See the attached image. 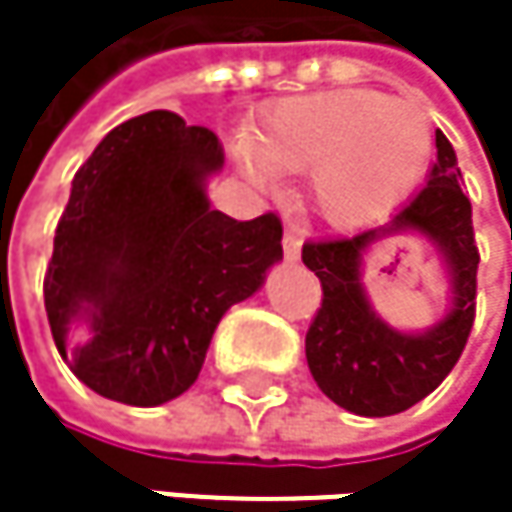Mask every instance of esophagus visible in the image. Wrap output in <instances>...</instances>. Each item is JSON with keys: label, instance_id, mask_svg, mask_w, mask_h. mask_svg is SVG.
Listing matches in <instances>:
<instances>
[{"label": "esophagus", "instance_id": "esophagus-1", "mask_svg": "<svg viewBox=\"0 0 512 512\" xmlns=\"http://www.w3.org/2000/svg\"><path fill=\"white\" fill-rule=\"evenodd\" d=\"M281 246H284V257H287V260H296V257H299V249H302V231H299L296 225H287Z\"/></svg>", "mask_w": 512, "mask_h": 512}]
</instances>
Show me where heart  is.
Here are the masks:
<instances>
[{"label": "heart", "mask_w": 512, "mask_h": 512, "mask_svg": "<svg viewBox=\"0 0 512 512\" xmlns=\"http://www.w3.org/2000/svg\"><path fill=\"white\" fill-rule=\"evenodd\" d=\"M430 151L433 136L421 109L361 88L284 100L260 118L255 139L231 142L240 171L255 186H272L278 171H314L317 204L341 225L403 201Z\"/></svg>", "instance_id": "obj_1"}]
</instances>
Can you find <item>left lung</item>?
<instances>
[{
    "label": "left lung",
    "instance_id": "8db88e82",
    "mask_svg": "<svg viewBox=\"0 0 512 512\" xmlns=\"http://www.w3.org/2000/svg\"><path fill=\"white\" fill-rule=\"evenodd\" d=\"M418 233L443 255L452 278V308L427 333L391 330L366 302L360 287V257L382 236ZM305 266L323 284V305L305 335V358L320 391L347 412L385 418L406 412L460 361L474 326L477 246L471 201L462 192L454 145L436 130V162L427 186L382 228L341 240H311L302 246Z\"/></svg>",
    "mask_w": 512,
    "mask_h": 512
}]
</instances>
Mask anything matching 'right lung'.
Segmentation results:
<instances>
[{
    "mask_svg": "<svg viewBox=\"0 0 512 512\" xmlns=\"http://www.w3.org/2000/svg\"><path fill=\"white\" fill-rule=\"evenodd\" d=\"M225 165L213 130L156 109L115 127L73 177L44 305L52 341L100 397L159 406L201 373L225 311L281 260V219L237 222L207 201ZM73 322L89 341L70 348Z\"/></svg>",
    "mask_w": 512,
    "mask_h": 512,
    "instance_id": "1",
    "label": "right lung"
}]
</instances>
